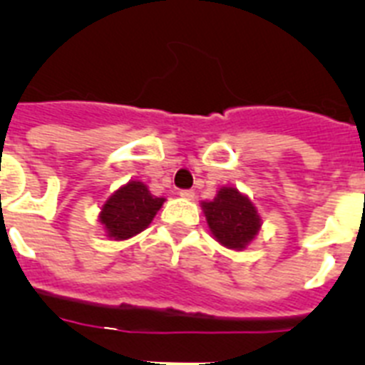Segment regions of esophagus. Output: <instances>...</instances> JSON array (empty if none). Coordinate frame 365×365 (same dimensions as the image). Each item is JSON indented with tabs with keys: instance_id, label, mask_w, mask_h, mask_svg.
Returning a JSON list of instances; mask_svg holds the SVG:
<instances>
[{
	"instance_id": "esophagus-1",
	"label": "esophagus",
	"mask_w": 365,
	"mask_h": 365,
	"mask_svg": "<svg viewBox=\"0 0 365 365\" xmlns=\"http://www.w3.org/2000/svg\"><path fill=\"white\" fill-rule=\"evenodd\" d=\"M179 195H180V197H182V199H186V201H192L193 195H195V193H193V190H180Z\"/></svg>"
}]
</instances>
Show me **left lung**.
Masks as SVG:
<instances>
[{"label": "left lung", "mask_w": 365, "mask_h": 365, "mask_svg": "<svg viewBox=\"0 0 365 365\" xmlns=\"http://www.w3.org/2000/svg\"><path fill=\"white\" fill-rule=\"evenodd\" d=\"M201 208L214 240L230 250H245L263 225L252 199L235 186H221L212 201H201Z\"/></svg>", "instance_id": "left-lung-1"}]
</instances>
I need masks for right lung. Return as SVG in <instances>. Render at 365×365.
Here are the masks:
<instances>
[{
	"instance_id": "add662e5",
	"label": "right lung",
	"mask_w": 365,
	"mask_h": 365,
	"mask_svg": "<svg viewBox=\"0 0 365 365\" xmlns=\"http://www.w3.org/2000/svg\"><path fill=\"white\" fill-rule=\"evenodd\" d=\"M164 201V197L153 195L144 182L133 179L109 195L100 208L98 222L109 240H130L150 227Z\"/></svg>"
}]
</instances>
